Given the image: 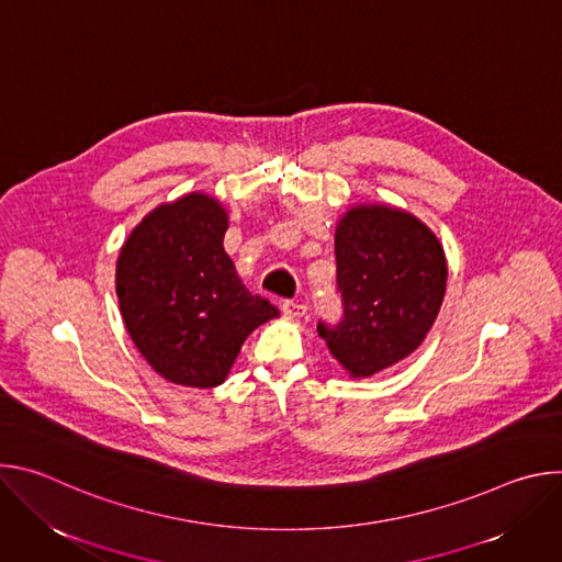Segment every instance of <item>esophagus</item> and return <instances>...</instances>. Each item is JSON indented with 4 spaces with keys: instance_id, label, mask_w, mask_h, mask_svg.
I'll list each match as a JSON object with an SVG mask.
<instances>
[{
    "instance_id": "esophagus-1",
    "label": "esophagus",
    "mask_w": 562,
    "mask_h": 562,
    "mask_svg": "<svg viewBox=\"0 0 562 562\" xmlns=\"http://www.w3.org/2000/svg\"><path fill=\"white\" fill-rule=\"evenodd\" d=\"M282 313H284L286 317H293V319H297V317H302V315L306 313V306H304L302 302H293V300H286V302H282Z\"/></svg>"
}]
</instances>
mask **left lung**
<instances>
[{
  "instance_id": "8db88e82",
  "label": "left lung",
  "mask_w": 562,
  "mask_h": 562,
  "mask_svg": "<svg viewBox=\"0 0 562 562\" xmlns=\"http://www.w3.org/2000/svg\"><path fill=\"white\" fill-rule=\"evenodd\" d=\"M345 319L317 334L351 378H371L412 356L431 331L447 291L436 233L409 211L356 204L336 226Z\"/></svg>"
}]
</instances>
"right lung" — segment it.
<instances>
[{
  "label": "right lung",
  "mask_w": 562,
  "mask_h": 562,
  "mask_svg": "<svg viewBox=\"0 0 562 562\" xmlns=\"http://www.w3.org/2000/svg\"><path fill=\"white\" fill-rule=\"evenodd\" d=\"M226 228L220 200L193 191L155 206L120 249L124 327L144 360L182 386L222 384L251 331L280 315L239 280Z\"/></svg>",
  "instance_id": "1"
}]
</instances>
